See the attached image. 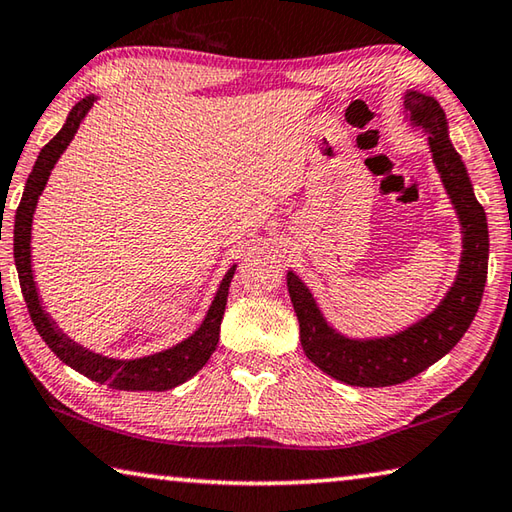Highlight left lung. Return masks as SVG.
<instances>
[{"label":"left lung","mask_w":512,"mask_h":512,"mask_svg":"<svg viewBox=\"0 0 512 512\" xmlns=\"http://www.w3.org/2000/svg\"><path fill=\"white\" fill-rule=\"evenodd\" d=\"M405 120L427 134L432 163L452 203L461 230V257L454 282L423 318L394 333L353 338L324 318L311 288L293 268L286 273L288 295L300 322V342L315 367L353 387L398 385L441 360L475 320L488 275V221L472 190L461 154L450 141V125L434 96L416 89L403 94Z\"/></svg>","instance_id":"1"}]
</instances>
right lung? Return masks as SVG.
I'll use <instances>...</instances> for the list:
<instances>
[{
    "label": "right lung",
    "mask_w": 512,
    "mask_h": 512,
    "mask_svg": "<svg viewBox=\"0 0 512 512\" xmlns=\"http://www.w3.org/2000/svg\"><path fill=\"white\" fill-rule=\"evenodd\" d=\"M94 102H98V96L91 94L87 98H82L78 105L69 111L67 123H64L60 132L42 147V152L33 165V172L29 174V179H26L24 194L20 208L15 212L13 226L15 268L17 275H20L24 302L29 306L31 320L37 333H40L42 340L64 365H69L71 369H76L78 374L96 380L100 385L120 389V392H165V389H174L176 385L190 380L210 360L212 351L217 349L221 320H224L228 302V288L232 282V275L237 271V264H232L226 271L224 280H221L215 293V300L208 306L206 318L201 320L199 327L194 329L188 338H183L172 347L138 358L105 356V353L91 351L87 347H82L80 342L71 340L67 333L55 327L51 315L44 311L33 280L31 230L37 201H40V194L46 188V181H49L55 163L60 161V156L73 141V136L78 134L82 120L87 118L89 109L94 107Z\"/></svg>",
    "instance_id": "add662e5"
}]
</instances>
